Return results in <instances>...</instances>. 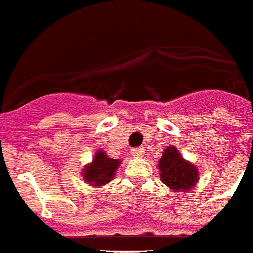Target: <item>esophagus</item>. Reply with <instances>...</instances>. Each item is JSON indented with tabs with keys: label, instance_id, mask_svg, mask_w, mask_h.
Here are the masks:
<instances>
[{
	"label": "esophagus",
	"instance_id": "obj_1",
	"mask_svg": "<svg viewBox=\"0 0 253 253\" xmlns=\"http://www.w3.org/2000/svg\"><path fill=\"white\" fill-rule=\"evenodd\" d=\"M132 156H134V158H141V156H144V149L143 148H133L132 149Z\"/></svg>",
	"mask_w": 253,
	"mask_h": 253
}]
</instances>
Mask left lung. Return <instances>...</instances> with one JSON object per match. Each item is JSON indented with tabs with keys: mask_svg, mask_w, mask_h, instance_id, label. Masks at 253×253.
<instances>
[{
	"mask_svg": "<svg viewBox=\"0 0 253 253\" xmlns=\"http://www.w3.org/2000/svg\"><path fill=\"white\" fill-rule=\"evenodd\" d=\"M160 180L175 193H187L200 180V169L186 160L176 147L169 145L158 163Z\"/></svg>",
	"mask_w": 253,
	"mask_h": 253,
	"instance_id": "8db88e82",
	"label": "left lung"
}]
</instances>
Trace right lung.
<instances>
[{
    "mask_svg": "<svg viewBox=\"0 0 253 253\" xmlns=\"http://www.w3.org/2000/svg\"><path fill=\"white\" fill-rule=\"evenodd\" d=\"M120 165L121 159L109 158L102 149H98L94 155L93 160L84 166L82 178L84 183L93 187H101L113 179Z\"/></svg>",
    "mask_w": 253,
    "mask_h": 253,
    "instance_id": "add662e5",
    "label": "right lung"
}]
</instances>
